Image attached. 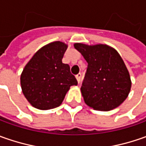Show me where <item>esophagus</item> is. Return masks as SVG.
<instances>
[{
    "label": "esophagus",
    "mask_w": 146,
    "mask_h": 146,
    "mask_svg": "<svg viewBox=\"0 0 146 146\" xmlns=\"http://www.w3.org/2000/svg\"><path fill=\"white\" fill-rule=\"evenodd\" d=\"M81 73H79V74H77V75H76V80H77V81L79 82V83H80V79H81Z\"/></svg>",
    "instance_id": "1"
}]
</instances>
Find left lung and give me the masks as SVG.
<instances>
[{
	"label": "left lung",
	"mask_w": 146,
	"mask_h": 146,
	"mask_svg": "<svg viewBox=\"0 0 146 146\" xmlns=\"http://www.w3.org/2000/svg\"><path fill=\"white\" fill-rule=\"evenodd\" d=\"M74 46L88 62L81 86L85 103L101 111L118 107L127 98L132 85L120 55L105 44L88 46L77 43Z\"/></svg>",
	"instance_id": "obj_1"
}]
</instances>
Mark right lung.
Returning a JSON list of instances; mask_svg holds the SVG:
<instances>
[{"label": "right lung", "mask_w": 146, "mask_h": 146, "mask_svg": "<svg viewBox=\"0 0 146 146\" xmlns=\"http://www.w3.org/2000/svg\"><path fill=\"white\" fill-rule=\"evenodd\" d=\"M67 45L60 41L39 49L21 75L22 90L27 100L37 109L59 106L70 86L77 85L70 66L62 63Z\"/></svg>", "instance_id": "right-lung-1"}]
</instances>
